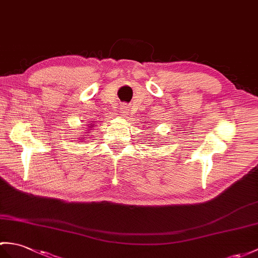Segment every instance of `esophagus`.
I'll use <instances>...</instances> for the list:
<instances>
[{
    "label": "esophagus",
    "mask_w": 258,
    "mask_h": 258,
    "mask_svg": "<svg viewBox=\"0 0 258 258\" xmlns=\"http://www.w3.org/2000/svg\"><path fill=\"white\" fill-rule=\"evenodd\" d=\"M125 111H126V106L121 105V113H125Z\"/></svg>",
    "instance_id": "1"
}]
</instances>
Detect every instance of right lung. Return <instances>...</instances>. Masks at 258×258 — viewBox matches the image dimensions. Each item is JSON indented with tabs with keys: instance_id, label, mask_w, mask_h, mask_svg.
I'll return each mask as SVG.
<instances>
[{
	"instance_id": "right-lung-1",
	"label": "right lung",
	"mask_w": 258,
	"mask_h": 258,
	"mask_svg": "<svg viewBox=\"0 0 258 258\" xmlns=\"http://www.w3.org/2000/svg\"><path fill=\"white\" fill-rule=\"evenodd\" d=\"M88 125H90V126H91V127L93 126V124H88Z\"/></svg>"
}]
</instances>
